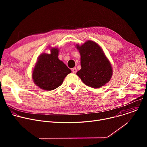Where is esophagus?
Returning a JSON list of instances; mask_svg holds the SVG:
<instances>
[{
	"instance_id": "1",
	"label": "esophagus",
	"mask_w": 147,
	"mask_h": 147,
	"mask_svg": "<svg viewBox=\"0 0 147 147\" xmlns=\"http://www.w3.org/2000/svg\"><path fill=\"white\" fill-rule=\"evenodd\" d=\"M77 69L76 68H73V69H72V71H73V73H76V72H77Z\"/></svg>"
}]
</instances>
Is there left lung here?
I'll list each match as a JSON object with an SVG mask.
<instances>
[{"label":"left lung","instance_id":"left-lung-1","mask_svg":"<svg viewBox=\"0 0 147 147\" xmlns=\"http://www.w3.org/2000/svg\"><path fill=\"white\" fill-rule=\"evenodd\" d=\"M77 48L81 55V66L77 75L89 87L98 88L105 85L111 78L112 69L101 48L92 40Z\"/></svg>","mask_w":147,"mask_h":147}]
</instances>
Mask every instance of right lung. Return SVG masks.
<instances>
[{"instance_id": "obj_1", "label": "right lung", "mask_w": 147, "mask_h": 147, "mask_svg": "<svg viewBox=\"0 0 147 147\" xmlns=\"http://www.w3.org/2000/svg\"><path fill=\"white\" fill-rule=\"evenodd\" d=\"M59 50L51 49V54H41L32 73L35 84L41 89L51 91L59 87L64 78L71 72L67 66L58 59Z\"/></svg>"}]
</instances>
